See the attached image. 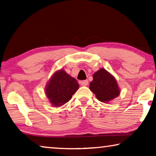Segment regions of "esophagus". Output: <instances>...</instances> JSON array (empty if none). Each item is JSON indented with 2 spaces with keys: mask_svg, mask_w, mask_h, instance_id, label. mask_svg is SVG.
<instances>
[{
  "mask_svg": "<svg viewBox=\"0 0 156 156\" xmlns=\"http://www.w3.org/2000/svg\"><path fill=\"white\" fill-rule=\"evenodd\" d=\"M88 83H89V81L87 80H85L80 81V85H83V86H87L88 85Z\"/></svg>",
  "mask_w": 156,
  "mask_h": 156,
  "instance_id": "34e87169",
  "label": "esophagus"
}]
</instances>
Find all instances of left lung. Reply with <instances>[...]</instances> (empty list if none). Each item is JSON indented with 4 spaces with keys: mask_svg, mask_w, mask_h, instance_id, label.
Masks as SVG:
<instances>
[{
    "mask_svg": "<svg viewBox=\"0 0 156 156\" xmlns=\"http://www.w3.org/2000/svg\"><path fill=\"white\" fill-rule=\"evenodd\" d=\"M90 89L96 98L103 103H109L120 94V89L115 78L103 68L93 74Z\"/></svg>",
    "mask_w": 156,
    "mask_h": 156,
    "instance_id": "obj_1",
    "label": "left lung"
}]
</instances>
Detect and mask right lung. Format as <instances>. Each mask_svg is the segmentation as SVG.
<instances>
[{"label": "right lung", "mask_w": 156, "mask_h": 156, "mask_svg": "<svg viewBox=\"0 0 156 156\" xmlns=\"http://www.w3.org/2000/svg\"><path fill=\"white\" fill-rule=\"evenodd\" d=\"M79 84L64 69L56 71L45 87V94L54 107H60L71 99L78 90Z\"/></svg>", "instance_id": "1"}]
</instances>
